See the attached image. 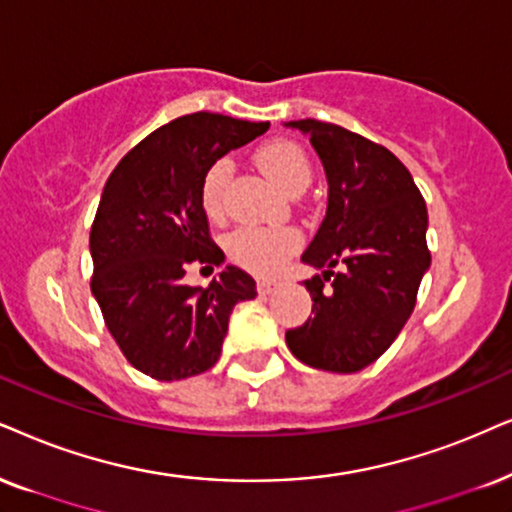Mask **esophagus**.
<instances>
[{"instance_id":"obj_1","label":"esophagus","mask_w":512,"mask_h":512,"mask_svg":"<svg viewBox=\"0 0 512 512\" xmlns=\"http://www.w3.org/2000/svg\"><path fill=\"white\" fill-rule=\"evenodd\" d=\"M278 286L276 281H267V278H262V281H257V290H260V295H269L271 290Z\"/></svg>"}]
</instances>
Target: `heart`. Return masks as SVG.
Instances as JSON below:
<instances>
[{
    "instance_id": "1",
    "label": "heart",
    "mask_w": 512,
    "mask_h": 512,
    "mask_svg": "<svg viewBox=\"0 0 512 512\" xmlns=\"http://www.w3.org/2000/svg\"><path fill=\"white\" fill-rule=\"evenodd\" d=\"M255 163L271 184H276L290 196L302 193L312 179V163H309L307 153L302 146L288 139L269 141L257 148ZM229 174V160H217L205 172L203 186H200V203L210 219L222 217V196ZM297 248H300V234L290 226H241L226 238V252L231 260L238 267L260 276L274 274Z\"/></svg>"
}]
</instances>
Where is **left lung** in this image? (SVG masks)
<instances>
[{"label": "left lung", "mask_w": 512, "mask_h": 512, "mask_svg": "<svg viewBox=\"0 0 512 512\" xmlns=\"http://www.w3.org/2000/svg\"><path fill=\"white\" fill-rule=\"evenodd\" d=\"M307 134L328 181L326 217L300 260L319 271L307 323L286 333L302 364L331 373L371 366L416 307L430 269L428 208L397 155L345 127L319 120L283 122ZM342 272H333L334 264Z\"/></svg>", "instance_id": "left-lung-1"}]
</instances>
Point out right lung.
<instances>
[{
    "mask_svg": "<svg viewBox=\"0 0 512 512\" xmlns=\"http://www.w3.org/2000/svg\"><path fill=\"white\" fill-rule=\"evenodd\" d=\"M269 122L191 113L167 122L120 160L89 236L92 295L129 364L155 380H184L217 364L229 316L255 300V281L226 264L208 288L186 286L189 264L222 267L200 203L205 172Z\"/></svg>",
    "mask_w": 512,
    "mask_h": 512,
    "instance_id": "add662e5",
    "label": "right lung"
}]
</instances>
